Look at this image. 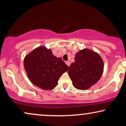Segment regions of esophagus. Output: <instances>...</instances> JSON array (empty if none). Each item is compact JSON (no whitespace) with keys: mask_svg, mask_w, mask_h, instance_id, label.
<instances>
[{"mask_svg":"<svg viewBox=\"0 0 126 126\" xmlns=\"http://www.w3.org/2000/svg\"><path fill=\"white\" fill-rule=\"evenodd\" d=\"M65 63H66V64L68 65V66L69 67V66H70V61H66L65 62Z\"/></svg>","mask_w":126,"mask_h":126,"instance_id":"1","label":"esophagus"}]
</instances>
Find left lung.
<instances>
[{"mask_svg": "<svg viewBox=\"0 0 126 126\" xmlns=\"http://www.w3.org/2000/svg\"><path fill=\"white\" fill-rule=\"evenodd\" d=\"M68 74L76 88L85 90L96 84L103 74L104 63L100 56L94 51L85 49L76 54Z\"/></svg>", "mask_w": 126, "mask_h": 126, "instance_id": "left-lung-1", "label": "left lung"}]
</instances>
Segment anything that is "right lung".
Masks as SVG:
<instances>
[{"label": "right lung", "instance_id": "add662e5", "mask_svg": "<svg viewBox=\"0 0 126 126\" xmlns=\"http://www.w3.org/2000/svg\"><path fill=\"white\" fill-rule=\"evenodd\" d=\"M29 79L34 85L50 90L58 85V80L69 67L61 58H57L50 49L41 46L34 50L24 60Z\"/></svg>", "mask_w": 126, "mask_h": 126}]
</instances>
